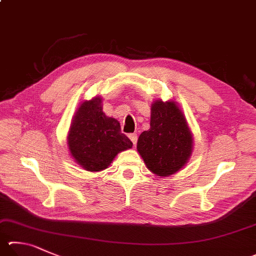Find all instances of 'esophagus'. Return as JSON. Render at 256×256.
<instances>
[{
    "label": "esophagus",
    "mask_w": 256,
    "mask_h": 256,
    "mask_svg": "<svg viewBox=\"0 0 256 256\" xmlns=\"http://www.w3.org/2000/svg\"><path fill=\"white\" fill-rule=\"evenodd\" d=\"M128 138H130V140L132 141V143L134 144V146H136V142H138V136H136V134H134V133L133 134H130Z\"/></svg>",
    "instance_id": "esophagus-1"
}]
</instances>
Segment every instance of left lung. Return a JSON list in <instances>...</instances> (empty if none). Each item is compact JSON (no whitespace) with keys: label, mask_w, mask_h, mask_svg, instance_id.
<instances>
[{"label":"left lung","mask_w":256,"mask_h":256,"mask_svg":"<svg viewBox=\"0 0 256 256\" xmlns=\"http://www.w3.org/2000/svg\"><path fill=\"white\" fill-rule=\"evenodd\" d=\"M192 133L176 102L156 100L150 128L140 134L136 146L146 168L159 176L178 172L192 156Z\"/></svg>","instance_id":"1"}]
</instances>
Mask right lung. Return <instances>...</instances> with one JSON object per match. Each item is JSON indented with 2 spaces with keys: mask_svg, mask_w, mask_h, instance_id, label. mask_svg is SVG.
Wrapping results in <instances>:
<instances>
[{
  "mask_svg": "<svg viewBox=\"0 0 256 256\" xmlns=\"http://www.w3.org/2000/svg\"><path fill=\"white\" fill-rule=\"evenodd\" d=\"M67 142L74 160L92 172L108 168L118 153L133 146L120 132L118 120L105 115L100 96L82 102L78 108Z\"/></svg>",
  "mask_w": 256,
  "mask_h": 256,
  "instance_id": "add662e5",
  "label": "right lung"
}]
</instances>
